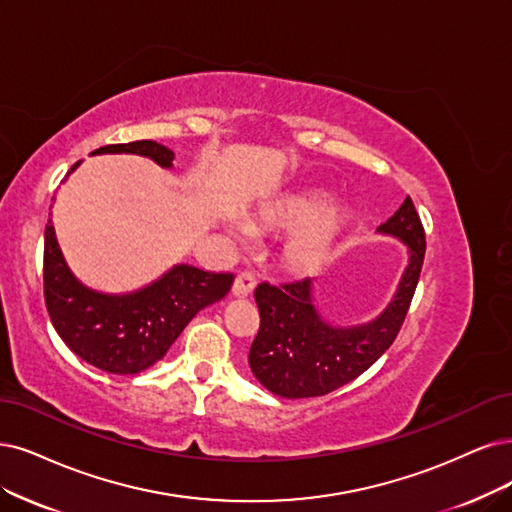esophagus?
<instances>
[{"instance_id": "34e87169", "label": "esophagus", "mask_w": 512, "mask_h": 512, "mask_svg": "<svg viewBox=\"0 0 512 512\" xmlns=\"http://www.w3.org/2000/svg\"><path fill=\"white\" fill-rule=\"evenodd\" d=\"M255 291V276L251 272H242L236 276L232 293L234 297H249Z\"/></svg>"}]
</instances>
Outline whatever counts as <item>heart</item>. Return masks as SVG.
Returning a JSON list of instances; mask_svg holds the SVG:
<instances>
[{"instance_id": "1", "label": "heart", "mask_w": 512, "mask_h": 512, "mask_svg": "<svg viewBox=\"0 0 512 512\" xmlns=\"http://www.w3.org/2000/svg\"><path fill=\"white\" fill-rule=\"evenodd\" d=\"M325 194H287L257 211V223L266 230L291 234L282 246V261L293 274L308 276L318 272L335 253L352 223L346 206H327ZM227 234L244 240L253 234L251 225L242 219L227 221Z\"/></svg>"}]
</instances>
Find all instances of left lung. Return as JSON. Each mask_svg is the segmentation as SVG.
<instances>
[{
  "mask_svg": "<svg viewBox=\"0 0 512 512\" xmlns=\"http://www.w3.org/2000/svg\"><path fill=\"white\" fill-rule=\"evenodd\" d=\"M377 234L407 246V266L388 306L367 323H329L316 306L312 278L280 289L263 282L255 289L261 325L249 365L263 388L282 399L323 396L356 380L392 346L418 287L426 253L424 227L409 196L377 227Z\"/></svg>",
  "mask_w": 512,
  "mask_h": 512,
  "instance_id": "1",
  "label": "left lung"
}]
</instances>
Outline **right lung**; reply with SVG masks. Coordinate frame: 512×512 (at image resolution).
I'll use <instances>...</instances> for the list:
<instances>
[{"instance_id": "1", "label": "right lung", "mask_w": 512, "mask_h": 512, "mask_svg": "<svg viewBox=\"0 0 512 512\" xmlns=\"http://www.w3.org/2000/svg\"><path fill=\"white\" fill-rule=\"evenodd\" d=\"M101 154H135L173 168L175 151L156 141L105 145ZM80 162H75L67 177ZM232 274H213L177 263L158 280L128 293L86 287L69 270L52 219L44 234V297L52 325L82 361L107 373L132 375L158 363L200 310L232 289Z\"/></svg>"}]
</instances>
